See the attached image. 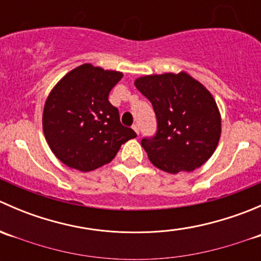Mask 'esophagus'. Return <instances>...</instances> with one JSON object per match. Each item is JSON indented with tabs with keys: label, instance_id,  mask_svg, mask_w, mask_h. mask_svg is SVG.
<instances>
[{
	"label": "esophagus",
	"instance_id": "esophagus-1",
	"mask_svg": "<svg viewBox=\"0 0 261 261\" xmlns=\"http://www.w3.org/2000/svg\"><path fill=\"white\" fill-rule=\"evenodd\" d=\"M133 128H134V131H135V133L138 134V135H139V134H140V131H139V126H138V125H134Z\"/></svg>",
	"mask_w": 261,
	"mask_h": 261
}]
</instances>
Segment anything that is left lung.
Wrapping results in <instances>:
<instances>
[{
	"label": "left lung",
	"instance_id": "left-lung-1",
	"mask_svg": "<svg viewBox=\"0 0 261 261\" xmlns=\"http://www.w3.org/2000/svg\"><path fill=\"white\" fill-rule=\"evenodd\" d=\"M135 86L156 116V134L141 140L150 162L170 174L203 165L221 135V116L212 94L184 72L145 75Z\"/></svg>",
	"mask_w": 261,
	"mask_h": 261
}]
</instances>
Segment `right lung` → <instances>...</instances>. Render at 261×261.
I'll list each match as a JSON object with an SVG mask.
<instances>
[{"label": "right lung", "mask_w": 261, "mask_h": 261, "mask_svg": "<svg viewBox=\"0 0 261 261\" xmlns=\"http://www.w3.org/2000/svg\"><path fill=\"white\" fill-rule=\"evenodd\" d=\"M122 73L83 64L70 70L50 92L43 130L50 149L67 167L91 172L111 162L122 144L136 138L120 122L109 94Z\"/></svg>", "instance_id": "1"}]
</instances>
